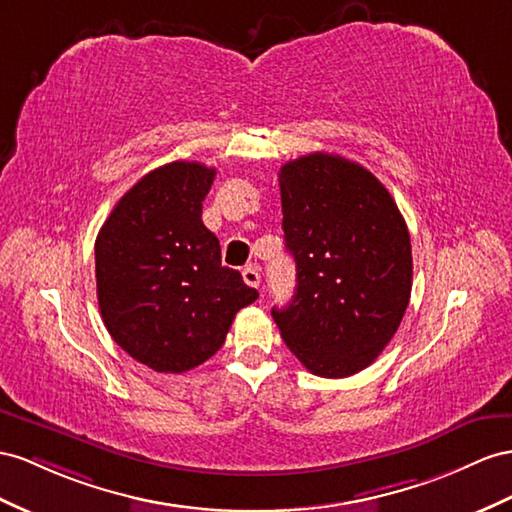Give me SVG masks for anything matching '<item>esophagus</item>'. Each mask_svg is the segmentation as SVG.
<instances>
[{
    "label": "esophagus",
    "instance_id": "1",
    "mask_svg": "<svg viewBox=\"0 0 512 512\" xmlns=\"http://www.w3.org/2000/svg\"><path fill=\"white\" fill-rule=\"evenodd\" d=\"M242 279H244V283H246V285L259 287V283H261L259 268H257V266H246V268L242 270Z\"/></svg>",
    "mask_w": 512,
    "mask_h": 512
}]
</instances>
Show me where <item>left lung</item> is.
I'll list each match as a JSON object with an SVG mask.
<instances>
[{
	"instance_id": "1",
	"label": "left lung",
	"mask_w": 512,
	"mask_h": 512,
	"mask_svg": "<svg viewBox=\"0 0 512 512\" xmlns=\"http://www.w3.org/2000/svg\"><path fill=\"white\" fill-rule=\"evenodd\" d=\"M279 188L296 294L272 318L311 374H357L385 350L409 305V229L383 183L342 155L283 164Z\"/></svg>"
}]
</instances>
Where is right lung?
I'll list each match as a JSON object with an SVG mask.
<instances>
[{"mask_svg": "<svg viewBox=\"0 0 512 512\" xmlns=\"http://www.w3.org/2000/svg\"><path fill=\"white\" fill-rule=\"evenodd\" d=\"M214 177L199 162L155 168L123 194L97 235L103 324L155 372L181 374L216 355L235 313L259 296L220 264V242L201 220Z\"/></svg>", "mask_w": 512, "mask_h": 512, "instance_id": "obj_1", "label": "right lung"}]
</instances>
